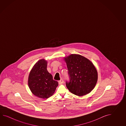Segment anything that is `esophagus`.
<instances>
[{
    "instance_id": "1",
    "label": "esophagus",
    "mask_w": 126,
    "mask_h": 126,
    "mask_svg": "<svg viewBox=\"0 0 126 126\" xmlns=\"http://www.w3.org/2000/svg\"><path fill=\"white\" fill-rule=\"evenodd\" d=\"M63 82H64L63 80V79H61L60 80H59V84H62L63 83Z\"/></svg>"
}]
</instances>
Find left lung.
Masks as SVG:
<instances>
[{
    "label": "left lung",
    "mask_w": 126,
    "mask_h": 126,
    "mask_svg": "<svg viewBox=\"0 0 126 126\" xmlns=\"http://www.w3.org/2000/svg\"><path fill=\"white\" fill-rule=\"evenodd\" d=\"M67 63L69 80L66 85L71 93L78 96L88 94L94 88L98 73L89 60L78 54H71L64 59Z\"/></svg>",
    "instance_id": "obj_1"
}]
</instances>
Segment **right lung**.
I'll return each mask as SVG.
<instances>
[{"label": "right lung", "instance_id": "obj_1", "mask_svg": "<svg viewBox=\"0 0 126 126\" xmlns=\"http://www.w3.org/2000/svg\"><path fill=\"white\" fill-rule=\"evenodd\" d=\"M47 62L45 59L38 61L30 73L28 86L32 93L40 98L47 99L52 96L58 86V82L47 70Z\"/></svg>", "mask_w": 126, "mask_h": 126}]
</instances>
